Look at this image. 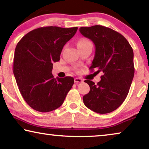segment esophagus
I'll list each match as a JSON object with an SVG mask.
<instances>
[{"instance_id": "obj_1", "label": "esophagus", "mask_w": 149, "mask_h": 149, "mask_svg": "<svg viewBox=\"0 0 149 149\" xmlns=\"http://www.w3.org/2000/svg\"><path fill=\"white\" fill-rule=\"evenodd\" d=\"M82 82H83L82 79H80V78H75L74 79V83H82Z\"/></svg>"}]
</instances>
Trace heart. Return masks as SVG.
<instances>
[{
    "label": "heart",
    "mask_w": 149,
    "mask_h": 149,
    "mask_svg": "<svg viewBox=\"0 0 149 149\" xmlns=\"http://www.w3.org/2000/svg\"><path fill=\"white\" fill-rule=\"evenodd\" d=\"M89 43H91V42H89L88 40L85 39V38H81V39H80L78 42H77V46L79 47V46L85 45H87Z\"/></svg>",
    "instance_id": "heart-1"
}]
</instances>
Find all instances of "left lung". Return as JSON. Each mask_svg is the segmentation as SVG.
Masks as SVG:
<instances>
[{"label":"left lung","instance_id":"left-lung-1","mask_svg":"<svg viewBox=\"0 0 149 149\" xmlns=\"http://www.w3.org/2000/svg\"><path fill=\"white\" fill-rule=\"evenodd\" d=\"M79 31L95 47L89 69L103 72L97 84L85 81L90 91L83 96V103L97 113H111L122 104L130 91L134 75L133 49L122 34L111 28L95 25L81 27Z\"/></svg>","mask_w":149,"mask_h":149}]
</instances>
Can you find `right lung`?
Listing matches in <instances>:
<instances>
[{
    "label": "right lung",
    "mask_w": 149,
    "mask_h": 149,
    "mask_svg": "<svg viewBox=\"0 0 149 149\" xmlns=\"http://www.w3.org/2000/svg\"><path fill=\"white\" fill-rule=\"evenodd\" d=\"M78 28L47 26L24 36L15 47L13 74L21 94L35 111L46 113L64 102L74 84L72 77L55 79L53 63L58 62L64 45Z\"/></svg>",
    "instance_id": "obj_1"
}]
</instances>
